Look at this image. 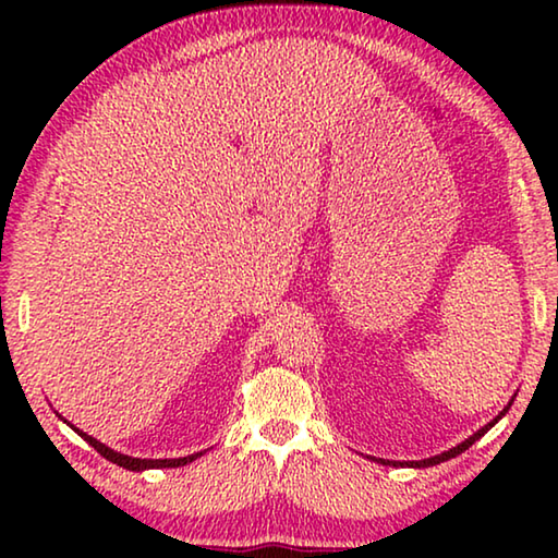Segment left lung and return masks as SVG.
<instances>
[{"instance_id":"1","label":"left lung","mask_w":558,"mask_h":558,"mask_svg":"<svg viewBox=\"0 0 558 558\" xmlns=\"http://www.w3.org/2000/svg\"><path fill=\"white\" fill-rule=\"evenodd\" d=\"M512 401H514V396H512ZM512 401H509L502 411H499L493 421L487 423V426H483L480 428L477 433H472L470 438H465L462 442H458L456 448H450V450H446V452H440V456H433V458H423V460H405V462H401V460H384V458H372V460H376V462H381V465H393V468H433V465H440V462H446V460H450V458H456V456H460V452H465L472 442L475 440H480L485 436V433L495 426V423L502 418V415L509 411V405H512Z\"/></svg>"}]
</instances>
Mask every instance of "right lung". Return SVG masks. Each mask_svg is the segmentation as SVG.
Listing matches in <instances>:
<instances>
[{
    "mask_svg": "<svg viewBox=\"0 0 558 558\" xmlns=\"http://www.w3.org/2000/svg\"><path fill=\"white\" fill-rule=\"evenodd\" d=\"M69 423V421H65ZM71 426V423H69ZM75 433H78V436L88 442V446H93L96 448L102 458L106 460H110V462H116V465H120V468H125V470H132V472H143V470H157V468H182V465H186V462H192V460H196V458H202L206 450H202V452H194V456H186V458H165V460H153V458H132V456H122V452H118V450H112V448H108L106 442H100V440H96L93 436H88V433H83L81 428H75V426H71Z\"/></svg>",
    "mask_w": 558,
    "mask_h": 558,
    "instance_id": "right-lung-1",
    "label": "right lung"
}]
</instances>
